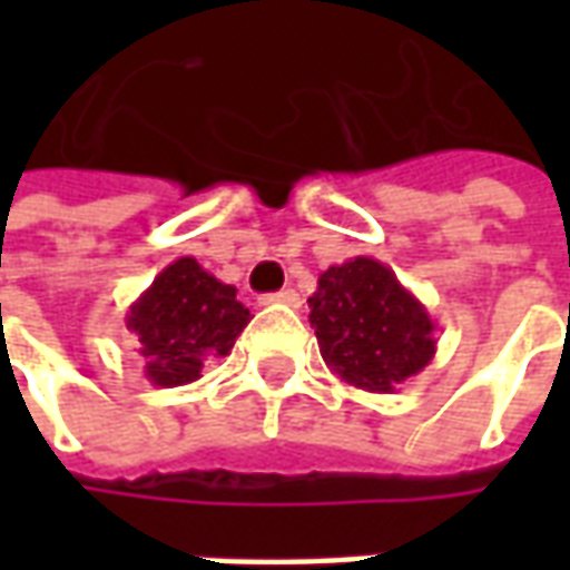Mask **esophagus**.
Segmentation results:
<instances>
[{
	"label": "esophagus",
	"instance_id": "obj_1",
	"mask_svg": "<svg viewBox=\"0 0 570 570\" xmlns=\"http://www.w3.org/2000/svg\"><path fill=\"white\" fill-rule=\"evenodd\" d=\"M265 305H289V308H298L302 298H298L296 289H281V293H272V296H262Z\"/></svg>",
	"mask_w": 570,
	"mask_h": 570
}]
</instances>
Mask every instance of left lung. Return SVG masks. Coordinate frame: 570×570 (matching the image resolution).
Masks as SVG:
<instances>
[{"instance_id": "left-lung-1", "label": "left lung", "mask_w": 570, "mask_h": 570, "mask_svg": "<svg viewBox=\"0 0 570 570\" xmlns=\"http://www.w3.org/2000/svg\"><path fill=\"white\" fill-rule=\"evenodd\" d=\"M321 357L342 382L394 394L436 354V323L384 262L330 265L308 298Z\"/></svg>"}]
</instances>
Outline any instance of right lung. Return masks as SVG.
Returning <instances> with one entry per match:
<instances>
[{"instance_id":"add662e5","label":"right lung","mask_w":570,"mask_h":570,"mask_svg":"<svg viewBox=\"0 0 570 570\" xmlns=\"http://www.w3.org/2000/svg\"><path fill=\"white\" fill-rule=\"evenodd\" d=\"M125 323L146 363V379L158 387H179L198 382L207 360L235 347L249 311L237 302L235 286L183 256L140 293Z\"/></svg>"}]
</instances>
